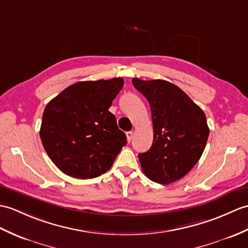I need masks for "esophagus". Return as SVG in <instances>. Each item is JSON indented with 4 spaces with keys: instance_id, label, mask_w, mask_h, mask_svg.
I'll use <instances>...</instances> for the list:
<instances>
[{
    "instance_id": "34e87169",
    "label": "esophagus",
    "mask_w": 248,
    "mask_h": 248,
    "mask_svg": "<svg viewBox=\"0 0 248 248\" xmlns=\"http://www.w3.org/2000/svg\"><path fill=\"white\" fill-rule=\"evenodd\" d=\"M132 137H133V132H126V140H128V142L132 140Z\"/></svg>"
}]
</instances>
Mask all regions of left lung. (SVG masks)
Returning a JSON list of instances; mask_svg holds the SVG:
<instances>
[{
  "label": "left lung",
  "instance_id": "obj_1",
  "mask_svg": "<svg viewBox=\"0 0 248 248\" xmlns=\"http://www.w3.org/2000/svg\"><path fill=\"white\" fill-rule=\"evenodd\" d=\"M147 98L153 123V143L138 154L143 173L158 184L181 180L202 156L209 136L206 116L178 86L166 80L132 79Z\"/></svg>",
  "mask_w": 248,
  "mask_h": 248
}]
</instances>
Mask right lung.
Wrapping results in <instances>:
<instances>
[{
  "mask_svg": "<svg viewBox=\"0 0 248 248\" xmlns=\"http://www.w3.org/2000/svg\"><path fill=\"white\" fill-rule=\"evenodd\" d=\"M123 78L80 81L45 107L40 137L49 158L75 178H94L111 168L126 136L108 111Z\"/></svg>",
  "mask_w": 248,
  "mask_h": 248,
  "instance_id": "right-lung-1",
  "label": "right lung"
}]
</instances>
